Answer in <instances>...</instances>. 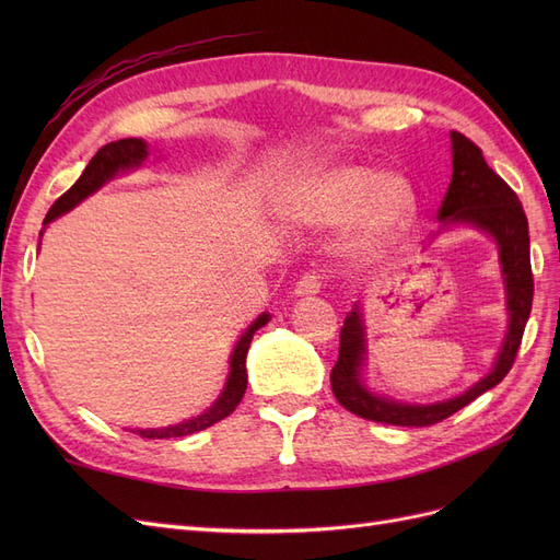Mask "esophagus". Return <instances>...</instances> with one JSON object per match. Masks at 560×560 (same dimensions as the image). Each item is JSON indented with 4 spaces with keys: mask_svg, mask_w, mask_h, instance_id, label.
Instances as JSON below:
<instances>
[{
    "mask_svg": "<svg viewBox=\"0 0 560 560\" xmlns=\"http://www.w3.org/2000/svg\"><path fill=\"white\" fill-rule=\"evenodd\" d=\"M319 290H322V276L313 270V273H306V276L299 278V282L294 287V294L296 296H313Z\"/></svg>",
    "mask_w": 560,
    "mask_h": 560,
    "instance_id": "1",
    "label": "esophagus"
}]
</instances>
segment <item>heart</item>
<instances>
[{
    "mask_svg": "<svg viewBox=\"0 0 560 560\" xmlns=\"http://www.w3.org/2000/svg\"><path fill=\"white\" fill-rule=\"evenodd\" d=\"M287 206L294 217L315 224L343 222L358 212L362 241L381 245L411 226L418 198L404 177H381L366 165H341L303 179L287 196Z\"/></svg>",
    "mask_w": 560,
    "mask_h": 560,
    "instance_id": "heart-1",
    "label": "heart"
}]
</instances>
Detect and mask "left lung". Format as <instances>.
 <instances>
[{"label": "left lung", "mask_w": 560, "mask_h": 560, "mask_svg": "<svg viewBox=\"0 0 560 560\" xmlns=\"http://www.w3.org/2000/svg\"><path fill=\"white\" fill-rule=\"evenodd\" d=\"M453 142V177L448 191L439 208V219L471 224L493 235L500 247L502 273L506 282V306H510V331H506L498 364L486 378L471 385L465 395L430 406H409L393 399L371 395L360 383V366L364 360V331L358 308H354L338 338V360L331 369L334 397L343 409L364 420L385 422L401 428H428L442 422L455 411L465 409L469 401L495 387L514 366L525 322L533 308V268H530V238L528 219H525L518 196L500 175L490 171L481 149L463 132H451Z\"/></svg>", "instance_id": "left-lung-1"}]
</instances>
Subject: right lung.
<instances>
[{
    "mask_svg": "<svg viewBox=\"0 0 560 560\" xmlns=\"http://www.w3.org/2000/svg\"><path fill=\"white\" fill-rule=\"evenodd\" d=\"M147 159V144L138 138H126L118 142H109L103 149H97V154L89 161L86 171L81 173V177L74 182L72 189H67L56 202L54 208L48 210L44 224L54 222L56 217H60L62 212L72 210L77 202H81L86 196H91L95 189H100L107 179H112L118 171H128L132 165H140ZM268 322V315H259L257 322L245 331V336L235 346L233 354H231V374H229V383L226 389L222 393V397L217 399V404L212 409H208L202 416L191 418L186 422H179V425L173 428H163V430H138L140 436L144 439H173V436H186L206 430L214 422L224 420L226 416H231L235 411V406L241 404L245 389H247V369H245V358H247V348L252 343V336L257 329H261Z\"/></svg>",
    "mask_w": 560,
    "mask_h": 560,
    "instance_id": "1",
    "label": "right lung"
}]
</instances>
